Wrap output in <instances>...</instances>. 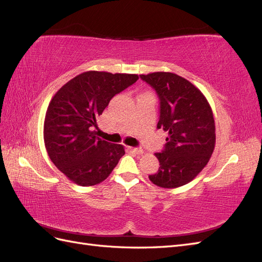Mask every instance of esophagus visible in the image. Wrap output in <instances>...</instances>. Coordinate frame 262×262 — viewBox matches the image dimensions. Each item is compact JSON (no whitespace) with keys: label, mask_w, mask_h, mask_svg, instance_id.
Wrapping results in <instances>:
<instances>
[{"label":"esophagus","mask_w":262,"mask_h":262,"mask_svg":"<svg viewBox=\"0 0 262 262\" xmlns=\"http://www.w3.org/2000/svg\"><path fill=\"white\" fill-rule=\"evenodd\" d=\"M130 150L136 154H143L144 153V150L142 148H139V147H130Z\"/></svg>","instance_id":"1"}]
</instances>
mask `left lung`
<instances>
[{
	"mask_svg": "<svg viewBox=\"0 0 262 262\" xmlns=\"http://www.w3.org/2000/svg\"><path fill=\"white\" fill-rule=\"evenodd\" d=\"M161 100L157 129L167 132L162 153H155L160 168L149 180L162 188H178L193 180L207 166L215 147L212 108L201 91L170 72L141 74Z\"/></svg>",
	"mask_w": 262,
	"mask_h": 262,
	"instance_id": "obj_1",
	"label": "left lung"
}]
</instances>
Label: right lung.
Returning a JSON list of instances; mask_svg holds the SVG:
<instances>
[{"mask_svg":"<svg viewBox=\"0 0 262 262\" xmlns=\"http://www.w3.org/2000/svg\"><path fill=\"white\" fill-rule=\"evenodd\" d=\"M138 78V74L87 71L54 94L45 117V146L55 167L74 184H100L124 155L123 145L101 140L93 129L110 99Z\"/></svg>","mask_w":262,"mask_h":262,"instance_id":"right-lung-1","label":"right lung"}]
</instances>
